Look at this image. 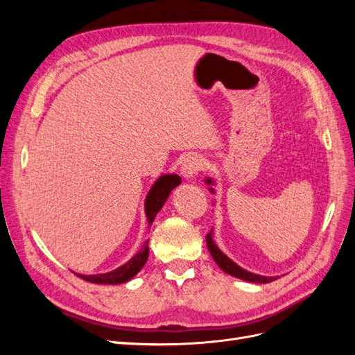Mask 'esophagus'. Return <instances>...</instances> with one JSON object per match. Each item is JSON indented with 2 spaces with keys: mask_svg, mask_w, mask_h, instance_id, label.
<instances>
[{
  "mask_svg": "<svg viewBox=\"0 0 355 355\" xmlns=\"http://www.w3.org/2000/svg\"><path fill=\"white\" fill-rule=\"evenodd\" d=\"M206 167V161L198 155H189L184 159L180 167V173L185 179H194L201 170Z\"/></svg>",
  "mask_w": 355,
  "mask_h": 355,
  "instance_id": "34e87169",
  "label": "esophagus"
}]
</instances>
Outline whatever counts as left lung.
Masks as SVG:
<instances>
[{
    "label": "left lung",
    "instance_id": "left-lung-1",
    "mask_svg": "<svg viewBox=\"0 0 355 355\" xmlns=\"http://www.w3.org/2000/svg\"><path fill=\"white\" fill-rule=\"evenodd\" d=\"M206 184L207 185H214V180L207 178L206 179ZM209 189H210V192H214L213 188H209ZM206 243H207V249H209L211 257L214 259V262L218 263V266L220 268L223 272H227V274H230L232 277H237V278H240V280L250 282V283H257V284H265V283H270L272 280H277L275 277H265V275L253 274L250 271L244 270V268L239 266L234 261H231L230 257L219 249V247L216 245V243L213 241V230L207 234Z\"/></svg>",
    "mask_w": 355,
    "mask_h": 355
}]
</instances>
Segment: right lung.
<instances>
[{"label":"right lung","instance_id":"1","mask_svg":"<svg viewBox=\"0 0 355 355\" xmlns=\"http://www.w3.org/2000/svg\"><path fill=\"white\" fill-rule=\"evenodd\" d=\"M180 176L178 175H163L159 176L154 185L149 189L148 196L145 198V214H146V220H148V227L151 228V225L157 216V213L161 210V207L164 206V202L167 201L170 192L173 191L178 185H180ZM149 240H146L142 245V249L139 250L130 261L125 262L116 270L111 272H105V274H96V275H84V274H77L80 278L85 282L90 283H98V284H121L125 283L142 270L146 259H148V253H149V247H148Z\"/></svg>","mask_w":355,"mask_h":355}]
</instances>
